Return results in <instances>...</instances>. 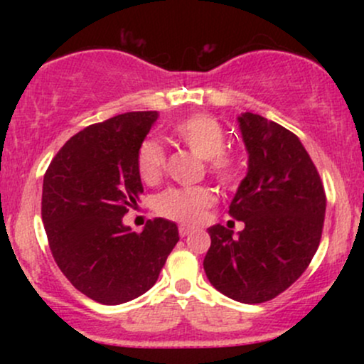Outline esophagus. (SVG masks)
Masks as SVG:
<instances>
[{"instance_id": "34e87169", "label": "esophagus", "mask_w": 364, "mask_h": 364, "mask_svg": "<svg viewBox=\"0 0 364 364\" xmlns=\"http://www.w3.org/2000/svg\"><path fill=\"white\" fill-rule=\"evenodd\" d=\"M191 232H193V229L188 228V225H179V236H181V237L190 236Z\"/></svg>"}]
</instances>
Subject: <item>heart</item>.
Listing matches in <instances>:
<instances>
[{
	"instance_id": "b5f03b06",
	"label": "heart",
	"mask_w": 364,
	"mask_h": 364,
	"mask_svg": "<svg viewBox=\"0 0 364 364\" xmlns=\"http://www.w3.org/2000/svg\"><path fill=\"white\" fill-rule=\"evenodd\" d=\"M173 135L188 150L205 159L207 173L220 185L231 186L240 179L243 161L235 150L225 149L228 135L223 124L210 114H191L173 124ZM166 168V152L157 140L147 139L136 152V169L141 181L156 185ZM215 203V195L205 186L169 188L159 195V214L183 224H196L202 220L207 208Z\"/></svg>"
}]
</instances>
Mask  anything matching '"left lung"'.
Listing matches in <instances>:
<instances>
[{"label": "left lung", "instance_id": "obj_1", "mask_svg": "<svg viewBox=\"0 0 364 364\" xmlns=\"http://www.w3.org/2000/svg\"><path fill=\"white\" fill-rule=\"evenodd\" d=\"M248 174L229 205L245 229H208L210 248L203 269L217 291L235 301L257 304L292 286L310 265L323 229V183L294 133L260 114L237 118Z\"/></svg>", "mask_w": 364, "mask_h": 364}]
</instances>
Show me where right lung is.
Returning <instances> with one entry per match:
<instances>
[{"mask_svg": "<svg viewBox=\"0 0 364 364\" xmlns=\"http://www.w3.org/2000/svg\"><path fill=\"white\" fill-rule=\"evenodd\" d=\"M156 111L90 124L66 141L44 174L41 214L54 262L87 298L132 301L157 281L179 241L176 224L147 220L129 231L124 214L140 202L136 152Z\"/></svg>", "mask_w": 364, "mask_h": 364, "instance_id": "obj_1", "label": "right lung"}]
</instances>
